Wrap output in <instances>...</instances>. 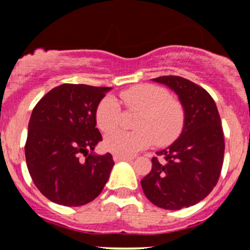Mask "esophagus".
Segmentation results:
<instances>
[{
  "label": "esophagus",
  "mask_w": 250,
  "mask_h": 250,
  "mask_svg": "<svg viewBox=\"0 0 250 250\" xmlns=\"http://www.w3.org/2000/svg\"><path fill=\"white\" fill-rule=\"evenodd\" d=\"M113 160L116 162H120V161H132L133 157H125V156H113Z\"/></svg>",
  "instance_id": "esophagus-1"
}]
</instances>
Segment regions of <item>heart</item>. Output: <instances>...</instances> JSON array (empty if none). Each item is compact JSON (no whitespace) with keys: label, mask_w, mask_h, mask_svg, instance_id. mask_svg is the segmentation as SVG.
<instances>
[{"label":"heart","mask_w":250,"mask_h":250,"mask_svg":"<svg viewBox=\"0 0 250 250\" xmlns=\"http://www.w3.org/2000/svg\"><path fill=\"white\" fill-rule=\"evenodd\" d=\"M123 103L130 110L143 111L138 120V132L117 130L105 139V147L116 156L130 157L152 141L168 145L180 135L185 125L183 106L167 89L153 84H140L121 93ZM97 125L103 132L115 129L121 120V107L113 97H106L95 111Z\"/></svg>","instance_id":"heart-1"}]
</instances>
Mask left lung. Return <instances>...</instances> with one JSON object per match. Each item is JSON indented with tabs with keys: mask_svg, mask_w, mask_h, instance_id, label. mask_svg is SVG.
I'll return each instance as SVG.
<instances>
[{
	"mask_svg": "<svg viewBox=\"0 0 250 250\" xmlns=\"http://www.w3.org/2000/svg\"><path fill=\"white\" fill-rule=\"evenodd\" d=\"M179 98L185 125L172 145L152 158L151 172L140 181L147 200L169 210L195 206L215 188L224 162V133L218 107L202 87L179 76H161Z\"/></svg>",
	"mask_w": 250,
	"mask_h": 250,
	"instance_id": "1",
	"label": "left lung"
}]
</instances>
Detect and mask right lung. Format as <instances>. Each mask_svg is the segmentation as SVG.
<instances>
[{"instance_id":"1","label":"right lung","mask_w":250,"mask_h":250,"mask_svg":"<svg viewBox=\"0 0 250 250\" xmlns=\"http://www.w3.org/2000/svg\"><path fill=\"white\" fill-rule=\"evenodd\" d=\"M110 87L60 84L34 107L25 144L27 169L49 201L80 207L100 195L109 180L111 153L97 155L103 140L95 111Z\"/></svg>"}]
</instances>
